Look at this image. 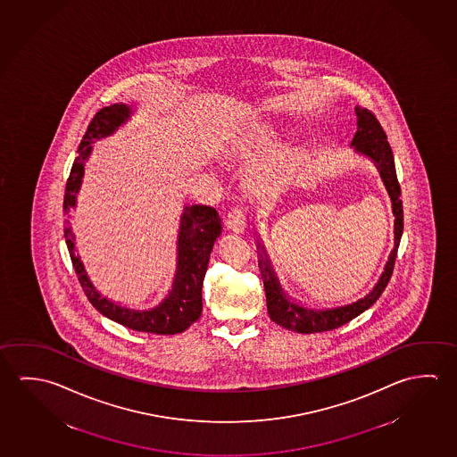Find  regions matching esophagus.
Here are the masks:
<instances>
[{
  "label": "esophagus",
  "mask_w": 457,
  "mask_h": 457,
  "mask_svg": "<svg viewBox=\"0 0 457 457\" xmlns=\"http://www.w3.org/2000/svg\"><path fill=\"white\" fill-rule=\"evenodd\" d=\"M228 228L236 234H242L247 228V218L244 215V212L240 209L232 210L231 213L228 215V221H226Z\"/></svg>",
  "instance_id": "1"
}]
</instances>
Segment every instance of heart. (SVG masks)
<instances>
[{
	"mask_svg": "<svg viewBox=\"0 0 457 457\" xmlns=\"http://www.w3.org/2000/svg\"><path fill=\"white\" fill-rule=\"evenodd\" d=\"M284 130L274 124H262L258 128L248 130L247 134L237 138L232 145V154L237 157H260L270 154L284 143ZM306 151H287L280 156L274 157L270 162L262 165L254 173L253 187L260 195H277L288 183L295 172L306 162Z\"/></svg>",
	"mask_w": 457,
	"mask_h": 457,
	"instance_id": "1",
	"label": "heart"
}]
</instances>
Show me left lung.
Masks as SVG:
<instances>
[{"mask_svg":"<svg viewBox=\"0 0 457 457\" xmlns=\"http://www.w3.org/2000/svg\"><path fill=\"white\" fill-rule=\"evenodd\" d=\"M357 112V132L353 135L351 146L353 151L365 156L373 162L374 167L381 175L382 183L387 189V195L392 203V213L395 217L394 221V248L390 252L387 262L384 266L381 277L374 284L373 288L363 298L352 301L343 306L315 307L303 304L300 301L293 300L284 292L282 285L278 282L274 266L270 262V254L262 245V239L258 236L256 248H258V268L262 270V284L266 292V303H268V314L270 320L277 325L284 327L298 333H322L329 329L337 328L345 323L351 322L357 315L365 312L373 306L376 300L381 296L382 292L389 284L394 264H395L396 250L400 245V239L403 234V205L400 201L402 189L396 180L395 162L394 154L390 150L387 135L382 130L379 120L374 118L367 108H355Z\"/></svg>","mask_w":457,"mask_h":457,"instance_id":"1","label":"left lung"}]
</instances>
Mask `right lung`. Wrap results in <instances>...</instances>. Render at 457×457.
<instances>
[{
	"instance_id": "add662e5",
	"label": "right lung",
	"mask_w": 457,
	"mask_h": 457,
	"mask_svg": "<svg viewBox=\"0 0 457 457\" xmlns=\"http://www.w3.org/2000/svg\"><path fill=\"white\" fill-rule=\"evenodd\" d=\"M134 114V108L126 104L105 106L90 120L83 142L78 148V157L68 177L63 212L65 220V242L76 276L83 287L87 300L112 322L128 328L154 335H177L201 317L203 312V284L207 272L210 253L221 234V218L217 210L209 205H185L180 215L177 236V270L170 290L164 300L153 307L122 306L116 301L102 296L92 284L83 260L76 250L75 232L70 221V212L76 209L78 193L83 185L84 167L92 154V145L112 137L118 129L128 124Z\"/></svg>"
}]
</instances>
